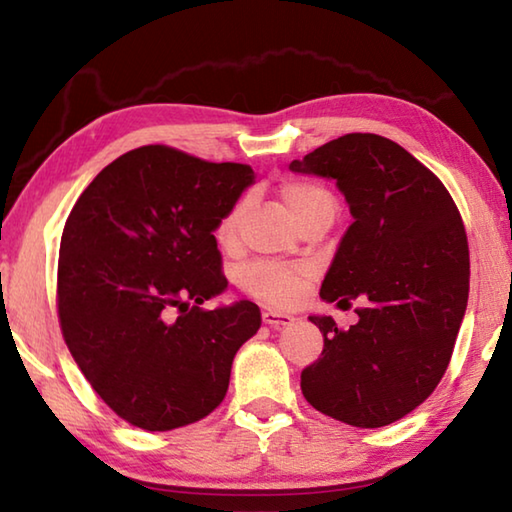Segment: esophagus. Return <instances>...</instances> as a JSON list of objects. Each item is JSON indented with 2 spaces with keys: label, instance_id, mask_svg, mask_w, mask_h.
<instances>
[{
  "label": "esophagus",
  "instance_id": "obj_1",
  "mask_svg": "<svg viewBox=\"0 0 512 512\" xmlns=\"http://www.w3.org/2000/svg\"><path fill=\"white\" fill-rule=\"evenodd\" d=\"M262 320L266 325H271V327H284V325H291L293 318L291 314H284V311H277V309H266L264 314H262Z\"/></svg>",
  "mask_w": 512,
  "mask_h": 512
}]
</instances>
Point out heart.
Returning <instances> with one entry per match:
<instances>
[{"mask_svg": "<svg viewBox=\"0 0 512 512\" xmlns=\"http://www.w3.org/2000/svg\"><path fill=\"white\" fill-rule=\"evenodd\" d=\"M280 198L298 225L311 219V216H332L334 219L336 214V198L332 192H327L320 185L305 183V180L284 183L280 187ZM246 210L248 201L241 198L221 216L219 225H216V241H219L221 248L232 250L239 246L241 223H244ZM309 277V271L302 266L255 262L241 271V287L257 300L271 302V305H291L302 296V291L309 284Z\"/></svg>", "mask_w": 512, "mask_h": 512, "instance_id": "1", "label": "heart"}]
</instances>
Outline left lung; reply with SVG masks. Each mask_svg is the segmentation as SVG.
I'll return each instance as SVG.
<instances>
[{
	"instance_id": "obj_1",
	"label": "left lung",
	"mask_w": 512,
	"mask_h": 512,
	"mask_svg": "<svg viewBox=\"0 0 512 512\" xmlns=\"http://www.w3.org/2000/svg\"><path fill=\"white\" fill-rule=\"evenodd\" d=\"M289 169L334 180L345 196L354 221L320 298L363 302L350 329L309 316L325 345L302 370V395L352 427H386L427 400L452 359L470 293L461 214L424 164L381 135H343Z\"/></svg>"
}]
</instances>
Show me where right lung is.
<instances>
[{
    "label": "right lung",
    "mask_w": 512,
    "mask_h": 512,
    "mask_svg": "<svg viewBox=\"0 0 512 512\" xmlns=\"http://www.w3.org/2000/svg\"><path fill=\"white\" fill-rule=\"evenodd\" d=\"M246 164L142 146L110 162L69 212L58 316L85 379L119 418L171 431L223 402L232 359L262 325L259 307L221 296L214 230L255 183Z\"/></svg>",
    "instance_id": "right-lung-1"
}]
</instances>
